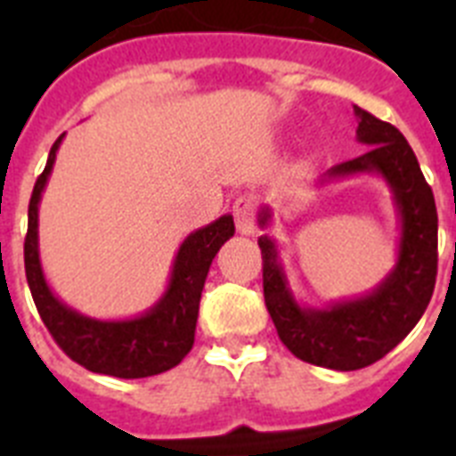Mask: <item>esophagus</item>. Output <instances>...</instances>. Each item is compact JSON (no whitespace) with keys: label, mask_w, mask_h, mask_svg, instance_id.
I'll return each mask as SVG.
<instances>
[{"label":"esophagus","mask_w":456,"mask_h":456,"mask_svg":"<svg viewBox=\"0 0 456 456\" xmlns=\"http://www.w3.org/2000/svg\"><path fill=\"white\" fill-rule=\"evenodd\" d=\"M232 216H235L237 231L241 235H253L256 232V200L253 196H240L232 205Z\"/></svg>","instance_id":"34e87169"}]
</instances>
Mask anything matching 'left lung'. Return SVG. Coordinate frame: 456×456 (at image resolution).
Segmentation results:
<instances>
[{
	"instance_id": "obj_1",
	"label": "left lung",
	"mask_w": 456,
	"mask_h": 456,
	"mask_svg": "<svg viewBox=\"0 0 456 456\" xmlns=\"http://www.w3.org/2000/svg\"><path fill=\"white\" fill-rule=\"evenodd\" d=\"M354 114L358 116L356 139L370 148L356 159L329 168L320 183L363 173L386 180L400 219L395 267L363 297L326 308H305L289 289L276 241L269 235L257 240L263 251L265 304L278 338L305 363L340 372L377 363L409 336L432 299L438 265L436 203L409 141L395 125L374 118L365 109L354 107ZM269 221L272 209L265 205L257 224L267 228Z\"/></svg>"
}]
</instances>
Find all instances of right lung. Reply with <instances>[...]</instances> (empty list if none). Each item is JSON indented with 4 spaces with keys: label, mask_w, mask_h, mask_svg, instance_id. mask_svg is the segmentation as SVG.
<instances>
[{
    "label": "right lung",
    "mask_w": 456,
    "mask_h": 456,
    "mask_svg": "<svg viewBox=\"0 0 456 456\" xmlns=\"http://www.w3.org/2000/svg\"><path fill=\"white\" fill-rule=\"evenodd\" d=\"M54 141L45 171L36 180L29 200V228L24 237V272L40 320L56 345L91 372L118 379H141L175 368L193 347V333L199 320L200 292L209 265L235 235L231 215L219 216L205 228L193 231L180 244L173 260L171 278L152 308L130 320H95L63 304L43 273L38 253V205L54 167L56 151L63 141Z\"/></svg>",
    "instance_id": "right-lung-1"
}]
</instances>
